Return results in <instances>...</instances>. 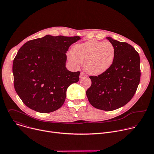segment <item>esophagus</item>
<instances>
[{"mask_svg":"<svg viewBox=\"0 0 154 154\" xmlns=\"http://www.w3.org/2000/svg\"><path fill=\"white\" fill-rule=\"evenodd\" d=\"M85 77H86V75L83 72H81L80 74V79H83Z\"/></svg>","mask_w":154,"mask_h":154,"instance_id":"esophagus-1","label":"esophagus"}]
</instances>
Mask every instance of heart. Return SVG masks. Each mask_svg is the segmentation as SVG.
I'll return each mask as SVG.
<instances>
[{"instance_id":"1","label":"heart","mask_w":154,"mask_h":154,"mask_svg":"<svg viewBox=\"0 0 154 154\" xmlns=\"http://www.w3.org/2000/svg\"><path fill=\"white\" fill-rule=\"evenodd\" d=\"M69 53V62L76 68L84 64L85 71L90 75H98L106 72L113 63L115 49L108 41L90 40L74 46Z\"/></svg>"}]
</instances>
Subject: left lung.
I'll use <instances>...</instances> for the list:
<instances>
[{"instance_id": "left-lung-1", "label": "left lung", "mask_w": 154, "mask_h": 154, "mask_svg": "<svg viewBox=\"0 0 154 154\" xmlns=\"http://www.w3.org/2000/svg\"><path fill=\"white\" fill-rule=\"evenodd\" d=\"M115 55L112 66L98 76H90L91 85L86 94L96 108L112 111L124 106L134 96L140 81V58L129 44L107 37Z\"/></svg>"}]
</instances>
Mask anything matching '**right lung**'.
<instances>
[{
	"label": "right lung",
	"mask_w": 154,
	"mask_h": 154,
	"mask_svg": "<svg viewBox=\"0 0 154 154\" xmlns=\"http://www.w3.org/2000/svg\"><path fill=\"white\" fill-rule=\"evenodd\" d=\"M79 36L46 35L27 41L13 63L14 86L22 101L33 110L48 113L60 108L68 88L79 80L80 72L66 67V53Z\"/></svg>",
	"instance_id": "1"
}]
</instances>
